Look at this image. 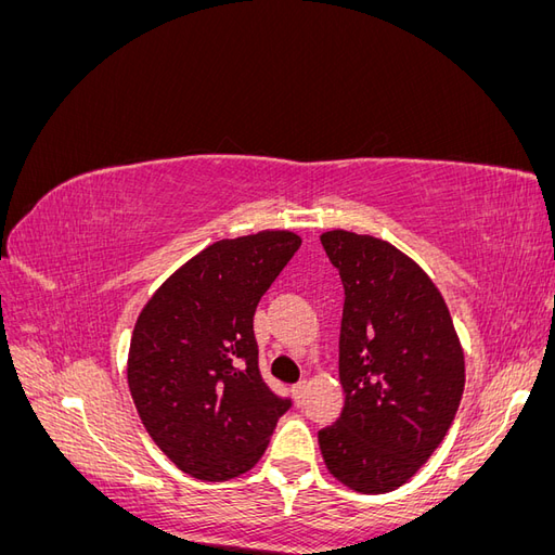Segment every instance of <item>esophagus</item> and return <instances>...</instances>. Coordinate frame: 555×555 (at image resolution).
Wrapping results in <instances>:
<instances>
[{
	"instance_id": "obj_1",
	"label": "esophagus",
	"mask_w": 555,
	"mask_h": 555,
	"mask_svg": "<svg viewBox=\"0 0 555 555\" xmlns=\"http://www.w3.org/2000/svg\"><path fill=\"white\" fill-rule=\"evenodd\" d=\"M304 391H306V382H298L292 386V396L296 402H300V398H304Z\"/></svg>"
}]
</instances>
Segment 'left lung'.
<instances>
[{
	"instance_id": "1",
	"label": "left lung",
	"mask_w": 555,
	"mask_h": 555,
	"mask_svg": "<svg viewBox=\"0 0 555 555\" xmlns=\"http://www.w3.org/2000/svg\"><path fill=\"white\" fill-rule=\"evenodd\" d=\"M319 238L345 287V408L319 430V449L347 489L389 493L444 440L465 386L463 347L440 289L405 251L345 229Z\"/></svg>"
}]
</instances>
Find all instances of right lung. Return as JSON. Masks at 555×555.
<instances>
[{"mask_svg":"<svg viewBox=\"0 0 555 555\" xmlns=\"http://www.w3.org/2000/svg\"><path fill=\"white\" fill-rule=\"evenodd\" d=\"M298 247L287 229L217 241L166 278L137 319L127 357L133 405L194 479L245 475L292 405L259 375L255 310Z\"/></svg>","mask_w":555,"mask_h":555,"instance_id":"right-lung-1","label":"right lung"}]
</instances>
